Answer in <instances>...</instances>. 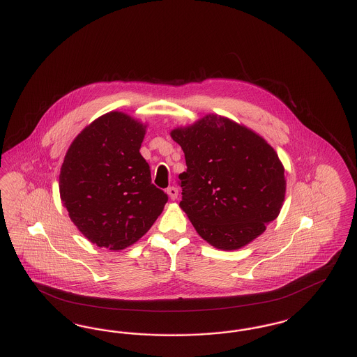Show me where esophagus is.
Returning <instances> with one entry per match:
<instances>
[{
    "instance_id": "1",
    "label": "esophagus",
    "mask_w": 357,
    "mask_h": 357,
    "mask_svg": "<svg viewBox=\"0 0 357 357\" xmlns=\"http://www.w3.org/2000/svg\"><path fill=\"white\" fill-rule=\"evenodd\" d=\"M166 192H167V195L170 197L171 201H175V199L178 198V188H176V187H169V188L166 190Z\"/></svg>"
}]
</instances>
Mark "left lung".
<instances>
[{"label":"left lung","instance_id":"8db88e82","mask_svg":"<svg viewBox=\"0 0 357 357\" xmlns=\"http://www.w3.org/2000/svg\"><path fill=\"white\" fill-rule=\"evenodd\" d=\"M170 135L186 158L179 206L207 243L237 250L278 217L285 169L262 136L217 114L175 127Z\"/></svg>","mask_w":357,"mask_h":357}]
</instances>
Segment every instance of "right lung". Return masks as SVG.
Returning <instances> with one entry per match:
<instances>
[{"label": "right lung", "instance_id": "add662e5", "mask_svg": "<svg viewBox=\"0 0 357 357\" xmlns=\"http://www.w3.org/2000/svg\"><path fill=\"white\" fill-rule=\"evenodd\" d=\"M147 123L111 111L89 123L66 153L59 188L70 221L89 242L119 252L143 237L167 195L151 183L139 150Z\"/></svg>", "mask_w": 357, "mask_h": 357}]
</instances>
